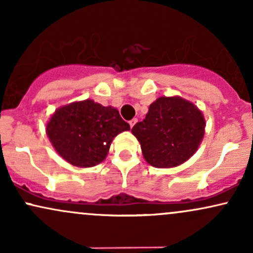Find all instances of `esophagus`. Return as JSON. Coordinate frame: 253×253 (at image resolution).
<instances>
[{
	"mask_svg": "<svg viewBox=\"0 0 253 253\" xmlns=\"http://www.w3.org/2000/svg\"><path fill=\"white\" fill-rule=\"evenodd\" d=\"M136 121H138V120H136V119H133L132 121H129V126H130V128H132V127L134 126V125L136 124Z\"/></svg>",
	"mask_w": 253,
	"mask_h": 253,
	"instance_id": "1",
	"label": "esophagus"
}]
</instances>
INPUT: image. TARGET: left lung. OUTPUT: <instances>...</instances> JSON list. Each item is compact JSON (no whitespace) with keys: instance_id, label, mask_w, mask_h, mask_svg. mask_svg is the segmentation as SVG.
I'll return each instance as SVG.
<instances>
[{"instance_id":"obj_1","label":"left lung","mask_w":253,"mask_h":253,"mask_svg":"<svg viewBox=\"0 0 253 253\" xmlns=\"http://www.w3.org/2000/svg\"><path fill=\"white\" fill-rule=\"evenodd\" d=\"M205 127V117L193 102L181 96H162L150 104L146 117L134 125L132 133L147 163L170 169L196 152Z\"/></svg>"}]
</instances>
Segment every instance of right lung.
Instances as JSON below:
<instances>
[{
	"mask_svg": "<svg viewBox=\"0 0 253 253\" xmlns=\"http://www.w3.org/2000/svg\"><path fill=\"white\" fill-rule=\"evenodd\" d=\"M129 130L114 107L92 100L59 107L46 124V134L64 161L77 168H91L106 159L113 139Z\"/></svg>",
	"mask_w": 253,
	"mask_h": 253,
	"instance_id": "right-lung-1",
	"label": "right lung"
}]
</instances>
